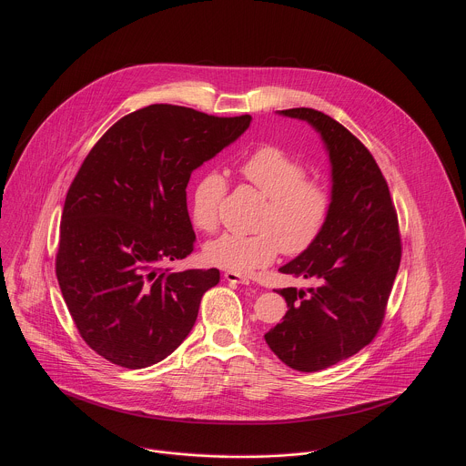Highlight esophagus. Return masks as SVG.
<instances>
[{"label": "esophagus", "mask_w": 466, "mask_h": 466, "mask_svg": "<svg viewBox=\"0 0 466 466\" xmlns=\"http://www.w3.org/2000/svg\"><path fill=\"white\" fill-rule=\"evenodd\" d=\"M225 280L230 282V284H243V286H248V284H250L247 277H241V275L232 273V271H227V273H225Z\"/></svg>", "instance_id": "obj_1"}]
</instances>
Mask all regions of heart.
I'll list each match as a JSON object with an SVG mask.
<instances>
[{
	"label": "heart",
	"mask_w": 466,
	"mask_h": 466,
	"mask_svg": "<svg viewBox=\"0 0 466 466\" xmlns=\"http://www.w3.org/2000/svg\"><path fill=\"white\" fill-rule=\"evenodd\" d=\"M245 182L268 198L254 234H223L205 247V258L216 268L250 275L275 261L280 248L297 256L320 238L331 208L324 184L306 178V166L279 146H261L239 164ZM227 193L219 171L197 178L189 195V216L198 230L214 232Z\"/></svg>",
	"instance_id": "heart-1"
}]
</instances>
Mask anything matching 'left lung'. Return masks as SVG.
<instances>
[{
  "label": "left lung",
  "instance_id": "8db88e82",
  "mask_svg": "<svg viewBox=\"0 0 466 466\" xmlns=\"http://www.w3.org/2000/svg\"><path fill=\"white\" fill-rule=\"evenodd\" d=\"M279 114L309 123L331 166L328 223L306 252L280 273L313 279L317 288H286L284 320L265 334L291 369L317 372L367 347L381 326L400 268V234L387 182L369 149L334 117L313 108Z\"/></svg>",
  "mask_w": 466,
  "mask_h": 466
}]
</instances>
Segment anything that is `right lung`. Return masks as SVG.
<instances>
[{"label": "right lung", "mask_w": 466, "mask_h": 466, "mask_svg": "<svg viewBox=\"0 0 466 466\" xmlns=\"http://www.w3.org/2000/svg\"><path fill=\"white\" fill-rule=\"evenodd\" d=\"M250 121L149 105L114 123L85 158L62 210L56 280L81 338L110 363L151 367L187 338L219 271L160 265L193 250V169Z\"/></svg>", "instance_id": "1"}]
</instances>
